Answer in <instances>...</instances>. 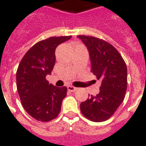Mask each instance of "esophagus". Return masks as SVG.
Wrapping results in <instances>:
<instances>
[{
    "instance_id": "obj_1",
    "label": "esophagus",
    "mask_w": 146,
    "mask_h": 146,
    "mask_svg": "<svg viewBox=\"0 0 146 146\" xmlns=\"http://www.w3.org/2000/svg\"><path fill=\"white\" fill-rule=\"evenodd\" d=\"M67 89H68V91L69 92H75V91H76V88H75V87H73V86H71V85H69L68 87H67Z\"/></svg>"
}]
</instances>
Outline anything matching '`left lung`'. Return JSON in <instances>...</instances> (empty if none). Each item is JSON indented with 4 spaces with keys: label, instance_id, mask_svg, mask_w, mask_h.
Wrapping results in <instances>:
<instances>
[{
    "label": "left lung",
    "instance_id": "left-lung-1",
    "mask_svg": "<svg viewBox=\"0 0 146 146\" xmlns=\"http://www.w3.org/2000/svg\"><path fill=\"white\" fill-rule=\"evenodd\" d=\"M88 49L92 73L101 80L100 92L80 103V111L87 119L102 122L110 119L125 97L127 70L123 58L113 45L95 36L78 35Z\"/></svg>",
    "mask_w": 146,
    "mask_h": 146
}]
</instances>
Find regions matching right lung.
<instances>
[{
    "instance_id": "obj_1",
    "label": "right lung",
    "mask_w": 146,
    "mask_h": 146,
    "mask_svg": "<svg viewBox=\"0 0 146 146\" xmlns=\"http://www.w3.org/2000/svg\"><path fill=\"white\" fill-rule=\"evenodd\" d=\"M71 36H51L32 46L22 58L16 72V86L24 110L41 122L55 119L61 111L67 88L49 84L55 63V49Z\"/></svg>"
}]
</instances>
